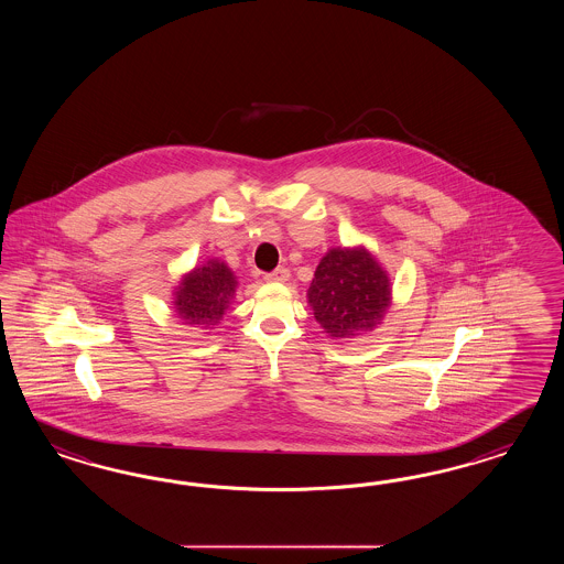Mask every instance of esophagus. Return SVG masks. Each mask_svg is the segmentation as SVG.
<instances>
[{"instance_id": "esophagus-1", "label": "esophagus", "mask_w": 564, "mask_h": 564, "mask_svg": "<svg viewBox=\"0 0 564 564\" xmlns=\"http://www.w3.org/2000/svg\"><path fill=\"white\" fill-rule=\"evenodd\" d=\"M288 279H290V269H285V267H279V269H274L273 273L267 274V281H273V283H283Z\"/></svg>"}]
</instances>
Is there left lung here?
I'll list each match as a JSON object with an SVG mask.
<instances>
[{"label":"left lung","instance_id":"left-lung-1","mask_svg":"<svg viewBox=\"0 0 564 564\" xmlns=\"http://www.w3.org/2000/svg\"><path fill=\"white\" fill-rule=\"evenodd\" d=\"M307 304L333 339H351L380 325L391 279L366 248H333L316 267Z\"/></svg>","mask_w":564,"mask_h":564}]
</instances>
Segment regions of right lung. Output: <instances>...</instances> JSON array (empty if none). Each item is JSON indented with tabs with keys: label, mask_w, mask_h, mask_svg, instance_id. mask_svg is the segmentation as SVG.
<instances>
[{
	"label": "right lung",
	"mask_w": 564,
	"mask_h": 564,
	"mask_svg": "<svg viewBox=\"0 0 564 564\" xmlns=\"http://www.w3.org/2000/svg\"><path fill=\"white\" fill-rule=\"evenodd\" d=\"M236 288L238 281L231 269L219 260H208L182 279L173 293V312L184 325L210 328L221 321L236 297Z\"/></svg>",
	"instance_id": "right-lung-1"
}]
</instances>
